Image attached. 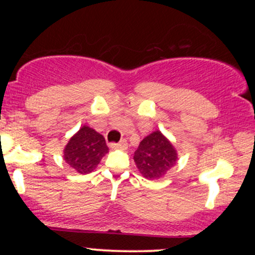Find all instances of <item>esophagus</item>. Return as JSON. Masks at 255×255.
Here are the masks:
<instances>
[{
  "label": "esophagus",
  "instance_id": "obj_1",
  "mask_svg": "<svg viewBox=\"0 0 255 255\" xmlns=\"http://www.w3.org/2000/svg\"><path fill=\"white\" fill-rule=\"evenodd\" d=\"M110 147L113 148V150H126V148L128 147V144L126 140H121L118 144H111Z\"/></svg>",
  "mask_w": 255,
  "mask_h": 255
}]
</instances>
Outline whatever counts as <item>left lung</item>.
Returning a JSON list of instances; mask_svg holds the SVG:
<instances>
[{"mask_svg":"<svg viewBox=\"0 0 255 255\" xmlns=\"http://www.w3.org/2000/svg\"><path fill=\"white\" fill-rule=\"evenodd\" d=\"M134 162L147 180H159L177 163V150L160 130L145 136L134 152Z\"/></svg>","mask_w":255,"mask_h":255,"instance_id":"8db88e82","label":"left lung"}]
</instances>
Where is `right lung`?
Here are the masks:
<instances>
[{
	"label": "right lung",
	"instance_id": "right-lung-1",
	"mask_svg": "<svg viewBox=\"0 0 255 255\" xmlns=\"http://www.w3.org/2000/svg\"><path fill=\"white\" fill-rule=\"evenodd\" d=\"M109 152L104 136L89 126H83L63 150V159L75 172L90 174Z\"/></svg>",
	"mask_w": 255,
	"mask_h": 255
}]
</instances>
